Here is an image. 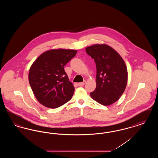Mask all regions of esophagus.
I'll list each match as a JSON object with an SVG mask.
<instances>
[{
  "mask_svg": "<svg viewBox=\"0 0 158 158\" xmlns=\"http://www.w3.org/2000/svg\"><path fill=\"white\" fill-rule=\"evenodd\" d=\"M85 83H86V81H83V82L78 83L77 85H78V86H83V85L85 84Z\"/></svg>",
  "mask_w": 158,
  "mask_h": 158,
  "instance_id": "34e87169",
  "label": "esophagus"
}]
</instances>
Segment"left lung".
<instances>
[{
    "instance_id": "obj_1",
    "label": "left lung",
    "mask_w": 158,
    "mask_h": 158,
    "mask_svg": "<svg viewBox=\"0 0 158 158\" xmlns=\"http://www.w3.org/2000/svg\"><path fill=\"white\" fill-rule=\"evenodd\" d=\"M86 52L96 63V88L90 97L101 105L108 106L117 101L126 89L127 68L120 55L105 44L86 47Z\"/></svg>"
}]
</instances>
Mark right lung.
Segmentation results:
<instances>
[{"mask_svg":"<svg viewBox=\"0 0 158 158\" xmlns=\"http://www.w3.org/2000/svg\"><path fill=\"white\" fill-rule=\"evenodd\" d=\"M77 52L72 49H52L40 54L31 66L28 80L38 101L50 108L66 104L72 97L75 88L64 66Z\"/></svg>","mask_w":158,"mask_h":158,"instance_id":"1","label":"right lung"}]
</instances>
